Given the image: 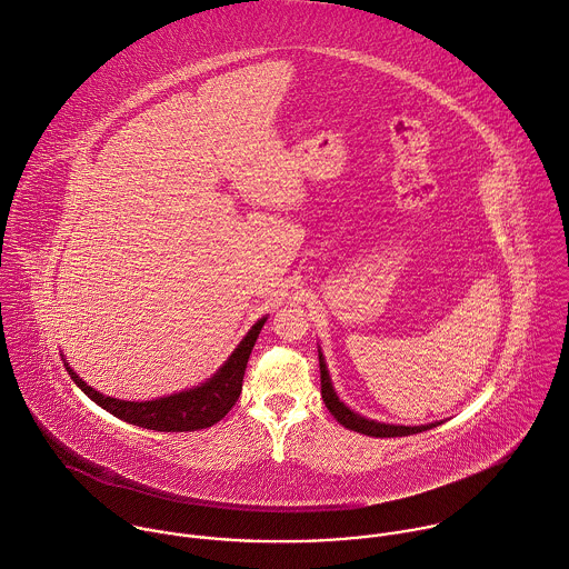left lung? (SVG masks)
I'll list each match as a JSON object with an SVG mask.
<instances>
[{
	"mask_svg": "<svg viewBox=\"0 0 569 569\" xmlns=\"http://www.w3.org/2000/svg\"><path fill=\"white\" fill-rule=\"evenodd\" d=\"M318 360H320V385H322V400H325V407L331 411V416L347 429H353L358 433H365V436H376V438H396V436H411V433H420V431H427L431 427H438L442 420H436V422H429V425H389V422H378V420H371L367 416H360L358 411L349 409L340 396L336 393L333 389V382H331V376H329V369H327V360H325V353L322 349L318 347Z\"/></svg>",
	"mask_w": 569,
	"mask_h": 569,
	"instance_id": "1",
	"label": "left lung"
}]
</instances>
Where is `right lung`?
<instances>
[{"instance_id": "obj_1", "label": "right lung", "mask_w": 569, "mask_h": 569, "mask_svg": "<svg viewBox=\"0 0 569 569\" xmlns=\"http://www.w3.org/2000/svg\"><path fill=\"white\" fill-rule=\"evenodd\" d=\"M267 322V316H262L240 340V345L231 351V356L222 362V367L200 382L198 387L153 398V400H120L113 396H104L91 385H87L73 367L64 360V367L71 376V380L102 409L113 413L116 418L144 427V429H156V431H196V429H207L216 422H220L231 407L238 402L240 391H242V378L244 369L251 356V349ZM62 356V353H60Z\"/></svg>"}]
</instances>
